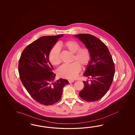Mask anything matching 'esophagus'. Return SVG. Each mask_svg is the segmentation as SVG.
Here are the masks:
<instances>
[{
    "mask_svg": "<svg viewBox=\"0 0 135 135\" xmlns=\"http://www.w3.org/2000/svg\"><path fill=\"white\" fill-rule=\"evenodd\" d=\"M68 81H69V83H73V82H74V81H73V80H68Z\"/></svg>",
    "mask_w": 135,
    "mask_h": 135,
    "instance_id": "obj_1",
    "label": "esophagus"
}]
</instances>
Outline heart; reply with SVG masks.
I'll list each match as a JSON object with an SVG mask.
<instances>
[{
    "label": "heart",
    "mask_w": 135,
    "mask_h": 135,
    "mask_svg": "<svg viewBox=\"0 0 135 135\" xmlns=\"http://www.w3.org/2000/svg\"><path fill=\"white\" fill-rule=\"evenodd\" d=\"M62 46L74 53L73 62L69 64H64L57 70V75L61 78L75 79L78 76L81 70V66L89 65L91 59V54L88 47H81L77 42L74 41H67L61 44ZM50 62L54 65L60 63L61 58L60 49L58 45H54L50 49L49 54Z\"/></svg>",
    "instance_id": "b5f03b06"
}]
</instances>
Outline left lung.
<instances>
[{"label": "left lung", "mask_w": 135, "mask_h": 135, "mask_svg": "<svg viewBox=\"0 0 135 135\" xmlns=\"http://www.w3.org/2000/svg\"><path fill=\"white\" fill-rule=\"evenodd\" d=\"M75 36L89 49L91 54L90 64L84 74L90 80L83 81L84 87L79 94L86 102L98 101L106 94L113 82L115 66L112 57L107 46L98 37L86 33Z\"/></svg>", "instance_id": "1"}]
</instances>
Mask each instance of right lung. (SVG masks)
Masks as SVG:
<instances>
[{
  "label": "right lung",
  "mask_w": 135,
  "mask_h": 135,
  "mask_svg": "<svg viewBox=\"0 0 135 135\" xmlns=\"http://www.w3.org/2000/svg\"><path fill=\"white\" fill-rule=\"evenodd\" d=\"M63 36L40 37L24 49L19 59L21 81L31 97L41 104L49 105L58 102L63 87L69 83L63 79L53 82L55 74L49 59L50 49Z\"/></svg>",
  "instance_id": "add662e5"
}]
</instances>
